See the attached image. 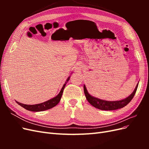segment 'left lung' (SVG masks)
Wrapping results in <instances>:
<instances>
[{
    "label": "left lung",
    "mask_w": 149,
    "mask_h": 149,
    "mask_svg": "<svg viewBox=\"0 0 149 149\" xmlns=\"http://www.w3.org/2000/svg\"><path fill=\"white\" fill-rule=\"evenodd\" d=\"M138 85H139V83H137L136 87L134 89L132 93L127 97L124 99V100H122L120 101H109L102 100L90 95L86 89V87L85 84H84V92L88 101L94 107H96L97 109H101V110H104V111H112V110L120 109V108H123L127 104H128L130 102V101L132 100L135 94H136Z\"/></svg>",
    "instance_id": "left-lung-1"
}]
</instances>
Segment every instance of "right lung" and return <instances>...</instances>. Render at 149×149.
Masks as SVG:
<instances>
[{"label": "right lung", "instance_id": "add662e5", "mask_svg": "<svg viewBox=\"0 0 149 149\" xmlns=\"http://www.w3.org/2000/svg\"><path fill=\"white\" fill-rule=\"evenodd\" d=\"M70 76L67 78L65 83L63 84V87L61 89L60 92L59 93V94H58V95L56 96H55V97L51 99V100H49L48 101H47L45 102L40 103V104H33V105L24 104L19 102L18 101H16V102L18 104L20 105V106L25 108V109L30 111L39 112V111H43L51 109V108L56 106L59 103V102L60 101L61 96H62L63 92V89L65 88L66 84L70 80Z\"/></svg>", "mask_w": 149, "mask_h": 149}]
</instances>
